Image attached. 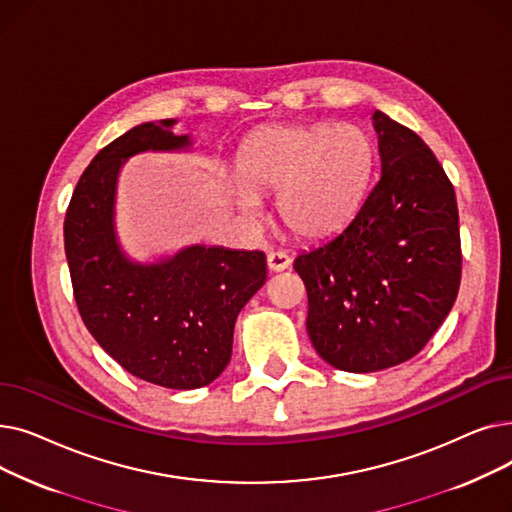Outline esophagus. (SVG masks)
<instances>
[{"label":"esophagus","mask_w":512,"mask_h":512,"mask_svg":"<svg viewBox=\"0 0 512 512\" xmlns=\"http://www.w3.org/2000/svg\"><path fill=\"white\" fill-rule=\"evenodd\" d=\"M267 267H270V272H284L290 267V257L282 251H270L267 253Z\"/></svg>","instance_id":"34e87169"}]
</instances>
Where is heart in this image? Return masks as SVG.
<instances>
[{"label": "heart", "instance_id": "1", "mask_svg": "<svg viewBox=\"0 0 512 512\" xmlns=\"http://www.w3.org/2000/svg\"><path fill=\"white\" fill-rule=\"evenodd\" d=\"M373 161L369 134L355 124L263 128L242 145L230 193L253 218L261 195L280 193L284 228L303 240H321L355 218Z\"/></svg>", "mask_w": 512, "mask_h": 512}]
</instances>
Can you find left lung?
<instances>
[{
  "label": "left lung",
  "mask_w": 512,
  "mask_h": 512,
  "mask_svg": "<svg viewBox=\"0 0 512 512\" xmlns=\"http://www.w3.org/2000/svg\"><path fill=\"white\" fill-rule=\"evenodd\" d=\"M382 174L334 238L294 259L307 332L336 369L382 371L415 357L461 286L454 188L419 134L373 114Z\"/></svg>",
  "instance_id": "8db88e82"
}]
</instances>
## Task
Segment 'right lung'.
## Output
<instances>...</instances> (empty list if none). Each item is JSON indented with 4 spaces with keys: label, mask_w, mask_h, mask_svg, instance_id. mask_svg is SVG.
Masks as SVG:
<instances>
[{
    "label": "right lung",
    "mask_w": 512,
    "mask_h": 512,
    "mask_svg": "<svg viewBox=\"0 0 512 512\" xmlns=\"http://www.w3.org/2000/svg\"><path fill=\"white\" fill-rule=\"evenodd\" d=\"M176 120L145 122L103 147L80 176L64 220L78 313L103 351L137 378L172 390L211 384L232 357L240 309L265 284L261 251L191 245L137 263L116 236V186L126 159L186 151Z\"/></svg>",
    "instance_id": "1"
}]
</instances>
